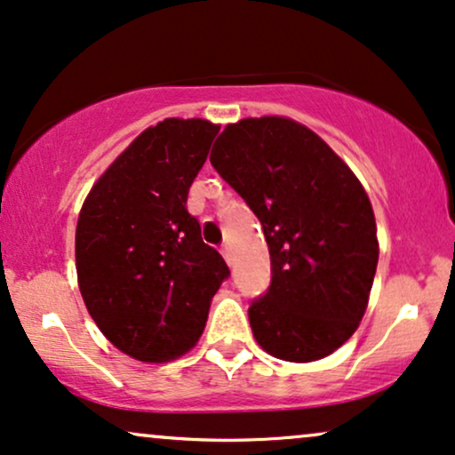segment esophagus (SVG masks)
I'll return each instance as SVG.
<instances>
[{
    "label": "esophagus",
    "instance_id": "34e87169",
    "mask_svg": "<svg viewBox=\"0 0 455 455\" xmlns=\"http://www.w3.org/2000/svg\"><path fill=\"white\" fill-rule=\"evenodd\" d=\"M221 255H223V259H226L228 263H232V249H229L228 244L221 246Z\"/></svg>",
    "mask_w": 455,
    "mask_h": 455
}]
</instances>
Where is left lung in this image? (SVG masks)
Wrapping results in <instances>:
<instances>
[{"label":"left lung","instance_id":"1","mask_svg":"<svg viewBox=\"0 0 455 455\" xmlns=\"http://www.w3.org/2000/svg\"><path fill=\"white\" fill-rule=\"evenodd\" d=\"M211 164L261 221L272 284L249 307L267 355L312 363L361 324L378 267L371 200L350 166L284 116L244 117L212 145Z\"/></svg>","mask_w":455,"mask_h":455}]
</instances>
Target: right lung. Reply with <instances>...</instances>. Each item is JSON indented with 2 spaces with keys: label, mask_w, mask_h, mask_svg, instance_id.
I'll use <instances>...</instances> for the list:
<instances>
[{
  "label": "right lung",
  "mask_w": 455,
  "mask_h": 455,
  "mask_svg": "<svg viewBox=\"0 0 455 455\" xmlns=\"http://www.w3.org/2000/svg\"><path fill=\"white\" fill-rule=\"evenodd\" d=\"M217 132L202 117L145 128L82 204L77 287L100 333L134 361L168 363L192 350L229 274L188 212L189 185Z\"/></svg>",
  "instance_id": "add662e5"
}]
</instances>
